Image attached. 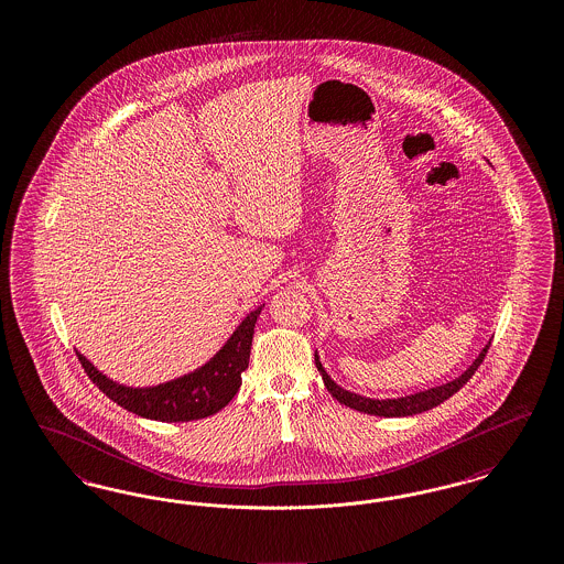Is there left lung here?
Returning <instances> with one entry per match:
<instances>
[{
  "instance_id": "left-lung-1",
  "label": "left lung",
  "mask_w": 564,
  "mask_h": 564,
  "mask_svg": "<svg viewBox=\"0 0 564 564\" xmlns=\"http://www.w3.org/2000/svg\"><path fill=\"white\" fill-rule=\"evenodd\" d=\"M488 347H484L482 352L476 357V361L463 372V375L442 384V387H433L430 391H423V393H414V395H408V398H398V400H370V398H361L357 393H350L347 389L338 387L327 372L323 370L322 361H319V355L315 352V364H317V370L322 372L323 382L327 387V391L332 393V398H336L338 402L349 405L352 410H359V412H366V414H375V416H412V414H419V412H427L431 408L440 405L442 402H446L448 398H453L456 391L467 384V380L471 376L476 375V370L480 368V364L488 352Z\"/></svg>"
}]
</instances>
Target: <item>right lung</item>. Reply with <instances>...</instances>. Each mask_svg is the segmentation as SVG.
<instances>
[{
    "label": "right lung",
    "instance_id": "right-lung-1",
    "mask_svg": "<svg viewBox=\"0 0 564 564\" xmlns=\"http://www.w3.org/2000/svg\"><path fill=\"white\" fill-rule=\"evenodd\" d=\"M262 306L251 311L228 343L209 364L196 372L159 387L133 389L118 384L101 375L84 355L78 352L82 368L111 402L122 405L137 416L162 423H188L219 412L241 389V375L249 366L253 327Z\"/></svg>",
    "mask_w": 564,
    "mask_h": 564
}]
</instances>
